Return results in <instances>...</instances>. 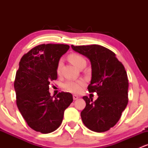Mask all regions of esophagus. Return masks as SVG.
Masks as SVG:
<instances>
[{
    "instance_id": "obj_1",
    "label": "esophagus",
    "mask_w": 148,
    "mask_h": 148,
    "mask_svg": "<svg viewBox=\"0 0 148 148\" xmlns=\"http://www.w3.org/2000/svg\"><path fill=\"white\" fill-rule=\"evenodd\" d=\"M73 99H74V100H76L79 99V97L76 95H73Z\"/></svg>"
}]
</instances>
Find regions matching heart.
Returning a JSON list of instances; mask_svg holds the SVG:
<instances>
[{
	"label": "heart",
	"mask_w": 148,
	"mask_h": 148,
	"mask_svg": "<svg viewBox=\"0 0 148 148\" xmlns=\"http://www.w3.org/2000/svg\"><path fill=\"white\" fill-rule=\"evenodd\" d=\"M69 60L73 65H74L76 68L79 69L83 64H86V60L82 56L77 53H72L69 56ZM62 65V60H59L57 66V74H60L61 67ZM84 86V82L81 81H73V80H68L64 82L62 85V88L64 90L69 92L76 93L79 92L82 86Z\"/></svg>",
	"instance_id": "1"
}]
</instances>
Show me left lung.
<instances>
[{
	"mask_svg": "<svg viewBox=\"0 0 148 148\" xmlns=\"http://www.w3.org/2000/svg\"><path fill=\"white\" fill-rule=\"evenodd\" d=\"M72 48L90 61L92 78L88 89L98 95L95 101L83 97L86 103L81 113L83 123L93 132H106L118 123L128 103L126 70L114 53L102 46L72 45Z\"/></svg>",
	"mask_w": 148,
	"mask_h": 148,
	"instance_id": "obj_1",
	"label": "left lung"
}]
</instances>
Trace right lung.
<instances>
[{"label":"right lung","mask_w":148,"mask_h":148,"mask_svg":"<svg viewBox=\"0 0 148 148\" xmlns=\"http://www.w3.org/2000/svg\"><path fill=\"white\" fill-rule=\"evenodd\" d=\"M69 49L67 45H40L21 58L14 84L16 105L28 125L48 134L58 128L64 110L73 101L69 92L51 96L49 84L57 79V66Z\"/></svg>","instance_id":"right-lung-1"}]
</instances>
